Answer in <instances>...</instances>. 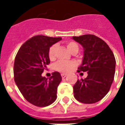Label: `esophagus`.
<instances>
[{"label": "esophagus", "instance_id": "obj_1", "mask_svg": "<svg viewBox=\"0 0 125 125\" xmlns=\"http://www.w3.org/2000/svg\"><path fill=\"white\" fill-rule=\"evenodd\" d=\"M61 76H62V78H65L67 76V74L66 73H61Z\"/></svg>", "mask_w": 125, "mask_h": 125}]
</instances>
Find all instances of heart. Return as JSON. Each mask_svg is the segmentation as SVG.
I'll use <instances>...</instances> for the list:
<instances>
[{
    "label": "heart",
    "instance_id": "heart-1",
    "mask_svg": "<svg viewBox=\"0 0 125 125\" xmlns=\"http://www.w3.org/2000/svg\"><path fill=\"white\" fill-rule=\"evenodd\" d=\"M65 46L72 53L78 52L79 50V46L74 41H68L65 43ZM56 50L57 45L54 44L49 47L48 52V56L50 60H54L56 57ZM76 63L73 61L66 62V61H59L55 65V69L60 72L68 73L70 72L74 66H76Z\"/></svg>",
    "mask_w": 125,
    "mask_h": 125
}]
</instances>
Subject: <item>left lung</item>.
Wrapping results in <instances>:
<instances>
[{"mask_svg":"<svg viewBox=\"0 0 125 125\" xmlns=\"http://www.w3.org/2000/svg\"><path fill=\"white\" fill-rule=\"evenodd\" d=\"M72 39L84 48L78 71L88 72L86 78L78 80L74 84L73 96L82 103H96L106 95L113 84L115 57L107 44L96 35H84Z\"/></svg>","mask_w":125,"mask_h":125,"instance_id":"1","label":"left lung"}]
</instances>
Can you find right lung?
Listing matches in <instances>:
<instances>
[{"mask_svg":"<svg viewBox=\"0 0 125 125\" xmlns=\"http://www.w3.org/2000/svg\"><path fill=\"white\" fill-rule=\"evenodd\" d=\"M62 37L34 36L22 45L14 63V80L18 88L29 102L36 106L52 104L57 98V86L62 76L57 72L47 80L41 73L50 63L48 52Z\"/></svg>","mask_w":125,"mask_h":125,"instance_id":"add662e5","label":"right lung"}]
</instances>
